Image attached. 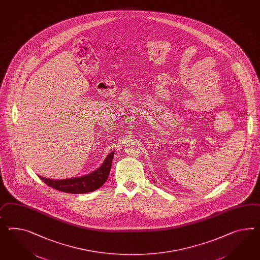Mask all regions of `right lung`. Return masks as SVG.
<instances>
[{
  "mask_svg": "<svg viewBox=\"0 0 260 260\" xmlns=\"http://www.w3.org/2000/svg\"><path fill=\"white\" fill-rule=\"evenodd\" d=\"M115 152H111L107 154L106 159L103 161L99 168L94 170L93 172L87 173L86 175H82L79 177L68 178V179L54 180L50 178H45L39 175L40 179L42 180L46 185L54 189H57L63 192L74 193V194H80V193L91 192L105 184L107 177L109 175V172L111 170L112 159Z\"/></svg>",
  "mask_w": 260,
  "mask_h": 260,
  "instance_id": "add662e5",
  "label": "right lung"
}]
</instances>
